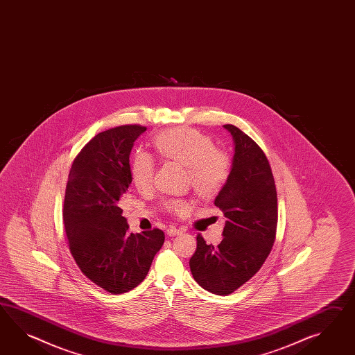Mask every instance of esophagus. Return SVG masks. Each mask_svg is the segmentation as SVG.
Segmentation results:
<instances>
[{
	"instance_id": "1",
	"label": "esophagus",
	"mask_w": 355,
	"mask_h": 355,
	"mask_svg": "<svg viewBox=\"0 0 355 355\" xmlns=\"http://www.w3.org/2000/svg\"><path fill=\"white\" fill-rule=\"evenodd\" d=\"M166 234H169V236H175V234H182V231L180 228H177V227H169L166 230Z\"/></svg>"
}]
</instances>
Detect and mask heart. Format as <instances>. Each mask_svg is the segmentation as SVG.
<instances>
[{"label": "heart", "instance_id": "heart-1", "mask_svg": "<svg viewBox=\"0 0 355 355\" xmlns=\"http://www.w3.org/2000/svg\"><path fill=\"white\" fill-rule=\"evenodd\" d=\"M157 154L165 160L187 169L191 186L201 196H210L223 187L230 175L227 156L216 151L213 141L199 130L175 128L165 130L154 139ZM132 180L139 191L151 189L155 175V160L146 151H137L130 165ZM166 208L184 213L190 208L186 200H171Z\"/></svg>", "mask_w": 355, "mask_h": 355}]
</instances>
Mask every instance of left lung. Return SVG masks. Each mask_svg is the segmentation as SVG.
Here are the masks:
<instances>
[{
    "mask_svg": "<svg viewBox=\"0 0 355 355\" xmlns=\"http://www.w3.org/2000/svg\"><path fill=\"white\" fill-rule=\"evenodd\" d=\"M234 139L228 180L214 200L225 223L218 246L198 236L190 259L195 281L209 293L232 294L267 259L277 230V192L268 159L252 139L232 124L223 125Z\"/></svg>",
    "mask_w": 355,
    "mask_h": 355,
    "instance_id": "1",
    "label": "left lung"
}]
</instances>
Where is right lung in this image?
Instances as JSON below:
<instances>
[{"label": "right lung", "instance_id": "1", "mask_svg": "<svg viewBox=\"0 0 355 355\" xmlns=\"http://www.w3.org/2000/svg\"><path fill=\"white\" fill-rule=\"evenodd\" d=\"M145 130L121 125L96 135L74 159L67 183L62 216L70 252L83 275L110 294L139 286L164 243L157 228L130 234L121 208L132 182L130 151Z\"/></svg>", "mask_w": 355, "mask_h": 355}]
</instances>
